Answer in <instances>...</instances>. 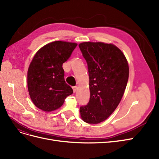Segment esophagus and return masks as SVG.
<instances>
[{
	"label": "esophagus",
	"instance_id": "1",
	"mask_svg": "<svg viewBox=\"0 0 159 159\" xmlns=\"http://www.w3.org/2000/svg\"><path fill=\"white\" fill-rule=\"evenodd\" d=\"M73 92H74V93H76V90H77V89H78V86H73Z\"/></svg>",
	"mask_w": 159,
	"mask_h": 159
}]
</instances>
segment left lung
I'll return each instance as SVG.
<instances>
[{
  "label": "left lung",
  "instance_id": "obj_1",
  "mask_svg": "<svg viewBox=\"0 0 159 159\" xmlns=\"http://www.w3.org/2000/svg\"><path fill=\"white\" fill-rule=\"evenodd\" d=\"M79 48L88 65L90 98L80 107L81 119L90 124L105 121L120 104L129 78V65L112 43L85 42Z\"/></svg>",
  "mask_w": 159,
  "mask_h": 159
}]
</instances>
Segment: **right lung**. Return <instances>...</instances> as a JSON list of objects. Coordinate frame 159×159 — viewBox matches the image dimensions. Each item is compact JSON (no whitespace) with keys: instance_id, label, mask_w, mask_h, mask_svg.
Returning <instances> with one entry per match:
<instances>
[{"instance_id":"add662e5","label":"right lung","mask_w":159,"mask_h":159,"mask_svg":"<svg viewBox=\"0 0 159 159\" xmlns=\"http://www.w3.org/2000/svg\"><path fill=\"white\" fill-rule=\"evenodd\" d=\"M76 45L55 41L43 46L34 56L28 70V89L30 98L39 109L47 112L56 110L73 93L65 83L62 65Z\"/></svg>"}]
</instances>
